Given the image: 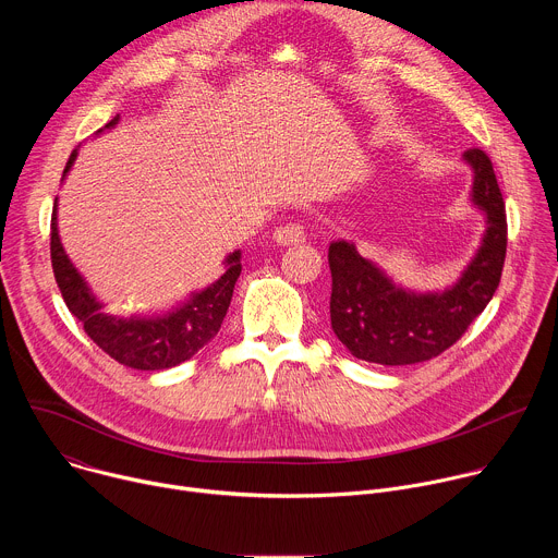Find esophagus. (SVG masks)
Segmentation results:
<instances>
[{
	"label": "esophagus",
	"instance_id": "esophagus-1",
	"mask_svg": "<svg viewBox=\"0 0 558 558\" xmlns=\"http://www.w3.org/2000/svg\"><path fill=\"white\" fill-rule=\"evenodd\" d=\"M274 241L282 247L287 245H302L306 241V231L304 225L300 222H291V225H282L274 231Z\"/></svg>",
	"mask_w": 558,
	"mask_h": 558
}]
</instances>
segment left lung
Instances as JSON below:
<instances>
[{"label":"left lung","instance_id":"8db88e82","mask_svg":"<svg viewBox=\"0 0 558 558\" xmlns=\"http://www.w3.org/2000/svg\"><path fill=\"white\" fill-rule=\"evenodd\" d=\"M463 161L474 174L472 203L484 209L488 227L480 252L450 289L404 291L362 258L353 243H331V329L357 360L384 366L433 360L450 349L493 300L508 247L506 203L484 149H465Z\"/></svg>","mask_w":558,"mask_h":558}]
</instances>
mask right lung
I'll use <instances>...</instances> for the list:
<instances>
[{
    "instance_id": "obj_1",
    "label": "right lung",
    "mask_w": 558,
    "mask_h": 558,
    "mask_svg": "<svg viewBox=\"0 0 558 558\" xmlns=\"http://www.w3.org/2000/svg\"><path fill=\"white\" fill-rule=\"evenodd\" d=\"M119 117L106 123V130L117 125ZM76 149H72L63 177L74 163ZM50 260L57 287L65 306L84 325L88 338L112 360L136 371H163L172 368L196 355L211 342L225 320L233 284L241 276V252H233L225 260V274L194 293L185 304L156 317H117L104 311V304L93 295L65 256L57 231V205L50 218Z\"/></svg>"
}]
</instances>
